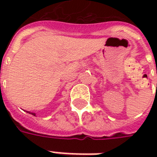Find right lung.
<instances>
[{"instance_id": "right-lung-1", "label": "right lung", "mask_w": 157, "mask_h": 157, "mask_svg": "<svg viewBox=\"0 0 157 157\" xmlns=\"http://www.w3.org/2000/svg\"><path fill=\"white\" fill-rule=\"evenodd\" d=\"M28 113H30V114H32L33 116H36V113H33V112H27Z\"/></svg>"}]
</instances>
